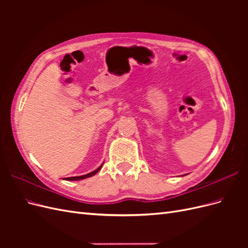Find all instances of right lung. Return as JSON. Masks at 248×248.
<instances>
[{
	"label": "right lung",
	"instance_id": "1",
	"mask_svg": "<svg viewBox=\"0 0 248 248\" xmlns=\"http://www.w3.org/2000/svg\"><path fill=\"white\" fill-rule=\"evenodd\" d=\"M101 168H102V164H101V166H100L98 169L92 171V172H89V174H87V175L78 176V177H69V178H65V180H69V181H78V180H82V179H86V178H89V177H92V176H94V175L96 174V172H98Z\"/></svg>",
	"mask_w": 248,
	"mask_h": 248
}]
</instances>
